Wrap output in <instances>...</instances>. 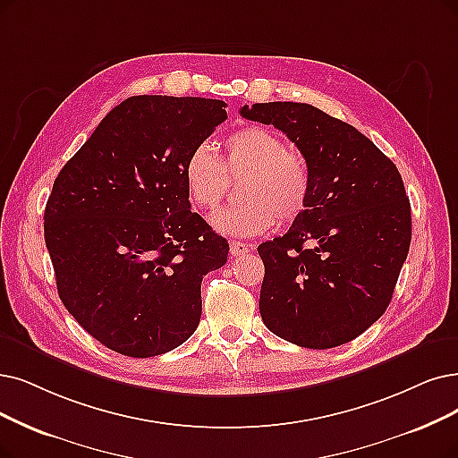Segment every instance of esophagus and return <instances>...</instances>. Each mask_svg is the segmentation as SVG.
Segmentation results:
<instances>
[{"label":"esophagus","instance_id":"obj_1","mask_svg":"<svg viewBox=\"0 0 458 458\" xmlns=\"http://www.w3.org/2000/svg\"><path fill=\"white\" fill-rule=\"evenodd\" d=\"M248 251H251V246L246 242H231V255L234 258H241V255H246Z\"/></svg>","mask_w":458,"mask_h":458}]
</instances>
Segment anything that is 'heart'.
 <instances>
[{"label": "heart", "instance_id": "b5f03b06", "mask_svg": "<svg viewBox=\"0 0 458 458\" xmlns=\"http://www.w3.org/2000/svg\"><path fill=\"white\" fill-rule=\"evenodd\" d=\"M224 161L208 144H199L184 161V184L197 208H216L227 193L229 176H246L241 205L212 214L216 231L227 236H255L297 219L310 199L312 178L304 157L267 127L246 125L224 142Z\"/></svg>", "mask_w": 458, "mask_h": 458}]
</instances>
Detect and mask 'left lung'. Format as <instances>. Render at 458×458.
<instances>
[{"label": "left lung", "mask_w": 458, "mask_h": 458, "mask_svg": "<svg viewBox=\"0 0 458 458\" xmlns=\"http://www.w3.org/2000/svg\"><path fill=\"white\" fill-rule=\"evenodd\" d=\"M241 114L284 131L312 178L304 212L284 236L258 246L263 323L310 350L352 342L386 312L408 258L404 182L369 137L318 106L255 103Z\"/></svg>", "instance_id": "obj_1"}]
</instances>
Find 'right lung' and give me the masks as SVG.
Wrapping results in <instances>:
<instances>
[{"instance_id":"right-lung-1","label":"right lung","mask_w":458,"mask_h":458,"mask_svg":"<svg viewBox=\"0 0 458 458\" xmlns=\"http://www.w3.org/2000/svg\"><path fill=\"white\" fill-rule=\"evenodd\" d=\"M225 118L219 99L130 98L54 180L45 242L58 295L108 350L154 357L195 333L200 282L229 244L190 210L182 169Z\"/></svg>"}]
</instances>
